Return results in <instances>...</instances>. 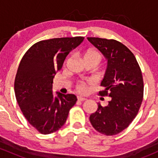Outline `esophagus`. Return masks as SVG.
<instances>
[{"label":"esophagus","mask_w":158,"mask_h":158,"mask_svg":"<svg viewBox=\"0 0 158 158\" xmlns=\"http://www.w3.org/2000/svg\"><path fill=\"white\" fill-rule=\"evenodd\" d=\"M77 99L79 102H83V101H85V100H86V98H82V97H78Z\"/></svg>","instance_id":"obj_1"}]
</instances>
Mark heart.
I'll return each instance as SVG.
<instances>
[{"instance_id": "1", "label": "heart", "mask_w": 158, "mask_h": 158, "mask_svg": "<svg viewBox=\"0 0 158 158\" xmlns=\"http://www.w3.org/2000/svg\"><path fill=\"white\" fill-rule=\"evenodd\" d=\"M83 60L84 62L91 61L94 62L96 65L101 62L102 60V55L99 52L95 49H89L86 51L85 54L83 55ZM76 90L78 92L82 94H85L88 92V86L87 84L84 82H79L76 85Z\"/></svg>"}]
</instances>
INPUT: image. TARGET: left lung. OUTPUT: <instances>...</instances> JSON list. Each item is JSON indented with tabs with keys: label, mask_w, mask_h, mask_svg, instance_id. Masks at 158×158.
<instances>
[{
	"label": "left lung",
	"mask_w": 158,
	"mask_h": 158,
	"mask_svg": "<svg viewBox=\"0 0 158 158\" xmlns=\"http://www.w3.org/2000/svg\"><path fill=\"white\" fill-rule=\"evenodd\" d=\"M107 59V69L100 91L109 96L107 106L98 103V109L89 117L93 128L106 135L120 133L135 119L144 95L142 73L136 58L128 47L114 40L87 37Z\"/></svg>",
	"instance_id": "8db88e82"
}]
</instances>
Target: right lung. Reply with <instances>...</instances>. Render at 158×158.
Segmentation results:
<instances>
[{
  "label": "right lung",
  "mask_w": 158,
  "mask_h": 158,
  "mask_svg": "<svg viewBox=\"0 0 158 158\" xmlns=\"http://www.w3.org/2000/svg\"><path fill=\"white\" fill-rule=\"evenodd\" d=\"M82 36L53 38L33 44L22 58L14 81L16 99L28 122L41 134L58 131L66 122L77 98L52 95V79Z\"/></svg>",
  "instance_id": "right-lung-1"
}]
</instances>
